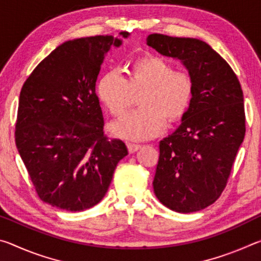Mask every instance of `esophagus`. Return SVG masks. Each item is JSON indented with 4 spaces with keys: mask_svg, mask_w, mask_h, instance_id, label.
<instances>
[{
    "mask_svg": "<svg viewBox=\"0 0 261 261\" xmlns=\"http://www.w3.org/2000/svg\"><path fill=\"white\" fill-rule=\"evenodd\" d=\"M126 147H127V151H129L130 154L135 153V152L138 151V149L141 148L140 145H136V144H127Z\"/></svg>",
    "mask_w": 261,
    "mask_h": 261,
    "instance_id": "1",
    "label": "esophagus"
}]
</instances>
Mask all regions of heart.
<instances>
[{
  "instance_id": "heart-1",
  "label": "heart",
  "mask_w": 261,
  "mask_h": 261,
  "mask_svg": "<svg viewBox=\"0 0 261 261\" xmlns=\"http://www.w3.org/2000/svg\"><path fill=\"white\" fill-rule=\"evenodd\" d=\"M143 109L131 112L109 126L116 138L144 141L160 136L166 129V117L179 120L193 99L190 74L175 71L166 60L145 56L132 62L127 78L120 70H109L99 79L96 93L114 116H121L132 103L134 93L143 92Z\"/></svg>"
}]
</instances>
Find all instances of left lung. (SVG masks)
Returning <instances> with one entry per match:
<instances>
[{
  "label": "left lung",
  "mask_w": 261,
  "mask_h": 261,
  "mask_svg": "<svg viewBox=\"0 0 261 261\" xmlns=\"http://www.w3.org/2000/svg\"><path fill=\"white\" fill-rule=\"evenodd\" d=\"M147 46L179 60L193 82V99L182 123L160 141L154 193L178 213L204 210L222 193L244 139L241 84L230 65L199 39L154 33Z\"/></svg>",
  "instance_id": "1"
}]
</instances>
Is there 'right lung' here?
Masks as SVG:
<instances>
[{"instance_id":"1","label":"right lung","mask_w":261,"mask_h":261,"mask_svg":"<svg viewBox=\"0 0 261 261\" xmlns=\"http://www.w3.org/2000/svg\"><path fill=\"white\" fill-rule=\"evenodd\" d=\"M129 35L65 41L21 87L17 149L39 197L57 208L82 212L99 204L127 155L123 141L103 136L95 83L105 56Z\"/></svg>"}]
</instances>
